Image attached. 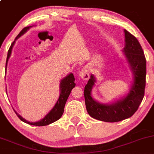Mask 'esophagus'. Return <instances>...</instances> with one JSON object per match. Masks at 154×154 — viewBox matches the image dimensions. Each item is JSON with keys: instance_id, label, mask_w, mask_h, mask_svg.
Masks as SVG:
<instances>
[{"instance_id": "1", "label": "esophagus", "mask_w": 154, "mask_h": 154, "mask_svg": "<svg viewBox=\"0 0 154 154\" xmlns=\"http://www.w3.org/2000/svg\"><path fill=\"white\" fill-rule=\"evenodd\" d=\"M80 77H81L82 80H87L89 79V69L87 66H85L81 69L80 72Z\"/></svg>"}]
</instances>
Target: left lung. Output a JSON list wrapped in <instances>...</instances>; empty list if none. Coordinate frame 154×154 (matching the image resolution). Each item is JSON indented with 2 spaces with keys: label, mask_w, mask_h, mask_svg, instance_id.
<instances>
[{
  "label": "left lung",
  "mask_w": 154,
  "mask_h": 154,
  "mask_svg": "<svg viewBox=\"0 0 154 154\" xmlns=\"http://www.w3.org/2000/svg\"><path fill=\"white\" fill-rule=\"evenodd\" d=\"M125 47L122 50L132 74V82L125 96L111 103H101L91 97L97 80L91 74L85 86L84 97L88 114L92 118L106 122H116L131 117L138 109L145 94L146 60L137 39L124 29Z\"/></svg>",
  "instance_id": "left-lung-1"
}]
</instances>
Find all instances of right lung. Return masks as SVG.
<instances>
[{"mask_svg": "<svg viewBox=\"0 0 154 154\" xmlns=\"http://www.w3.org/2000/svg\"><path fill=\"white\" fill-rule=\"evenodd\" d=\"M32 26L25 27L24 29H23L21 32H20V33H19V35L16 37L15 40H14V42L12 43L9 51H8L7 58H6V67H7L8 61H9V57H10L11 54H12V48L13 46H14V43H15L16 40L18 38H20L23 35H24V34L30 28H32ZM74 80H75V79H74V74H73L72 73L69 74L67 76H66L64 78H63L62 80H60V96L57 101L56 102L55 105H54V106L51 108V111H50L43 119L38 121V122H29V121H27L26 119H25L23 117H22L20 114H17V113L14 110V112L16 113V114H17L20 120L27 124L32 125L44 126L48 125L52 123V122H54L55 121L58 120V119L62 116L63 114L64 107L65 105H66V101H67L68 100V97H69L72 90L75 87L76 84L75 82H74Z\"/></svg>", "mask_w": 154, "mask_h": 154, "instance_id": "obj_1", "label": "right lung"}]
</instances>
